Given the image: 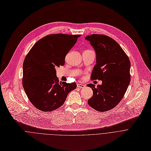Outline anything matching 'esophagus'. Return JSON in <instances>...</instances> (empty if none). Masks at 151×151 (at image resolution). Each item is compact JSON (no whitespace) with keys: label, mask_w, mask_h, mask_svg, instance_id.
<instances>
[{"label":"esophagus","mask_w":151,"mask_h":151,"mask_svg":"<svg viewBox=\"0 0 151 151\" xmlns=\"http://www.w3.org/2000/svg\"><path fill=\"white\" fill-rule=\"evenodd\" d=\"M77 87L79 88H83L85 87V85H83V84H81V83H78Z\"/></svg>","instance_id":"obj_1"}]
</instances>
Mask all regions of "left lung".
Here are the masks:
<instances>
[{
    "mask_svg": "<svg viewBox=\"0 0 151 151\" xmlns=\"http://www.w3.org/2000/svg\"><path fill=\"white\" fill-rule=\"evenodd\" d=\"M85 39L96 53V64L91 79L102 81L101 85L89 83L93 95L88 104L99 112L112 109L123 98L130 82V61L121 46L112 38L93 34Z\"/></svg>",
    "mask_w": 151,
    "mask_h": 151,
    "instance_id": "8db88e82",
    "label": "left lung"
}]
</instances>
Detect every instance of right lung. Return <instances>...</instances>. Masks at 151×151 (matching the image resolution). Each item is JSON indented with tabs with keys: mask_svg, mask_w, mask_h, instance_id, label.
<instances>
[{
	"mask_svg": "<svg viewBox=\"0 0 151 151\" xmlns=\"http://www.w3.org/2000/svg\"><path fill=\"white\" fill-rule=\"evenodd\" d=\"M80 35L52 34L39 40L26 55L23 66V87L30 101L41 111L61 106L75 82H59L56 68L64 65L65 57Z\"/></svg>",
	"mask_w": 151,
	"mask_h": 151,
	"instance_id": "right-lung-1",
	"label": "right lung"
}]
</instances>
